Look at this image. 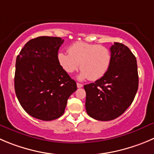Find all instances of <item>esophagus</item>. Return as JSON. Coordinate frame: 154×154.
<instances>
[{"label":"esophagus","mask_w":154,"mask_h":154,"mask_svg":"<svg viewBox=\"0 0 154 154\" xmlns=\"http://www.w3.org/2000/svg\"><path fill=\"white\" fill-rule=\"evenodd\" d=\"M77 87H78V88H82L83 87V85L82 84H80V83H77Z\"/></svg>","instance_id":"1"}]
</instances>
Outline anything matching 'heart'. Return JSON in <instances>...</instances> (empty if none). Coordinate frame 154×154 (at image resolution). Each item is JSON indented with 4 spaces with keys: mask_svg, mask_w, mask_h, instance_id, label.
Returning a JSON list of instances; mask_svg holds the SVG:
<instances>
[{
    "mask_svg": "<svg viewBox=\"0 0 154 154\" xmlns=\"http://www.w3.org/2000/svg\"><path fill=\"white\" fill-rule=\"evenodd\" d=\"M68 52L58 53V63L67 73L74 72L80 65L79 79H100L106 75L112 63L110 50L102 45L76 42L69 47Z\"/></svg>",
    "mask_w": 154,
    "mask_h": 154,
    "instance_id": "b5f03b06",
    "label": "heart"
}]
</instances>
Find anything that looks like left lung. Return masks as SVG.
<instances>
[{
    "label": "left lung",
    "instance_id": "left-lung-1",
    "mask_svg": "<svg viewBox=\"0 0 154 154\" xmlns=\"http://www.w3.org/2000/svg\"><path fill=\"white\" fill-rule=\"evenodd\" d=\"M112 63L107 72L85 85V108L91 118L109 121L122 115L131 104L138 88L137 60L129 48L115 42L110 48Z\"/></svg>",
    "mask_w": 154,
    "mask_h": 154
}]
</instances>
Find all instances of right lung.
I'll use <instances>...</instances> for the list:
<instances>
[{"label":"right lung","mask_w":154,"mask_h":154,"mask_svg":"<svg viewBox=\"0 0 154 154\" xmlns=\"http://www.w3.org/2000/svg\"><path fill=\"white\" fill-rule=\"evenodd\" d=\"M64 40L41 36L29 41L16 61L14 87L24 110L34 118L51 121L63 114L70 95L77 90L57 61Z\"/></svg>","instance_id":"right-lung-1"}]
</instances>
